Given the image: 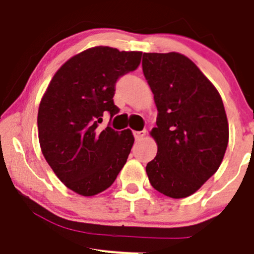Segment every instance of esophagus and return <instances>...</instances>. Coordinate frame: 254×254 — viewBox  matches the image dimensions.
<instances>
[{
	"label": "esophagus",
	"mask_w": 254,
	"mask_h": 254,
	"mask_svg": "<svg viewBox=\"0 0 254 254\" xmlns=\"http://www.w3.org/2000/svg\"><path fill=\"white\" fill-rule=\"evenodd\" d=\"M145 135H146L145 130H142V131H134V136L136 140L143 139V137H145Z\"/></svg>",
	"instance_id": "esophagus-1"
}]
</instances>
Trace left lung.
Masks as SVG:
<instances>
[{
    "label": "left lung",
    "mask_w": 254,
    "mask_h": 254,
    "mask_svg": "<svg viewBox=\"0 0 254 254\" xmlns=\"http://www.w3.org/2000/svg\"><path fill=\"white\" fill-rule=\"evenodd\" d=\"M142 71L157 107L150 135L157 155L146 166L151 186L173 199L195 193L221 165L229 123L220 93L179 53H143Z\"/></svg>",
    "instance_id": "obj_1"
}]
</instances>
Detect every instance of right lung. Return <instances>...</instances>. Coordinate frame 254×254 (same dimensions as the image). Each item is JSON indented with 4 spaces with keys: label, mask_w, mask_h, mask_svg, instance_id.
<instances>
[{
    "label": "right lung",
    "mask_w": 254,
    "mask_h": 254,
    "mask_svg": "<svg viewBox=\"0 0 254 254\" xmlns=\"http://www.w3.org/2000/svg\"><path fill=\"white\" fill-rule=\"evenodd\" d=\"M141 51L93 47L68 59L54 75L38 111L42 152L58 178L75 193L93 196L114 183L134 143L131 130L101 127L117 79L134 71Z\"/></svg>",
    "instance_id": "1"
}]
</instances>
